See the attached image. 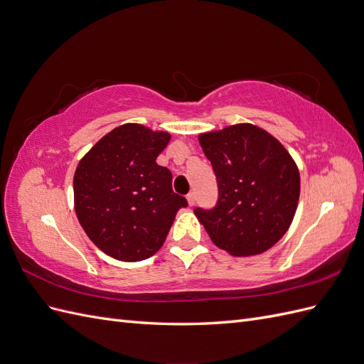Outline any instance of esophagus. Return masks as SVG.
I'll use <instances>...</instances> for the list:
<instances>
[{
	"instance_id": "1",
	"label": "esophagus",
	"mask_w": 364,
	"mask_h": 364,
	"mask_svg": "<svg viewBox=\"0 0 364 364\" xmlns=\"http://www.w3.org/2000/svg\"><path fill=\"white\" fill-rule=\"evenodd\" d=\"M186 202H188V205H190V206H193V205H194V202H196V196H194V193H188V194H186Z\"/></svg>"
}]
</instances>
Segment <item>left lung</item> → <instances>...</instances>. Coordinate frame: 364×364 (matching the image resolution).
<instances>
[{
    "label": "left lung",
    "instance_id": "left-lung-1",
    "mask_svg": "<svg viewBox=\"0 0 364 364\" xmlns=\"http://www.w3.org/2000/svg\"><path fill=\"white\" fill-rule=\"evenodd\" d=\"M218 183L215 208L196 209L213 243L234 257L269 250L287 232L301 193L299 168L264 129L241 123L199 135Z\"/></svg>",
    "mask_w": 364,
    "mask_h": 364
}]
</instances>
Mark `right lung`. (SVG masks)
<instances>
[{"mask_svg": "<svg viewBox=\"0 0 364 364\" xmlns=\"http://www.w3.org/2000/svg\"><path fill=\"white\" fill-rule=\"evenodd\" d=\"M171 135L127 123L106 134L74 173V208L92 243L135 262L162 247L186 199L173 193L171 173L156 164Z\"/></svg>", "mask_w": 364, "mask_h": 364, "instance_id": "add662e5", "label": "right lung"}]
</instances>
